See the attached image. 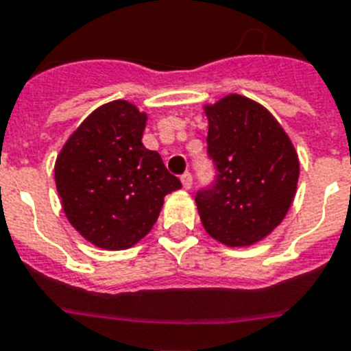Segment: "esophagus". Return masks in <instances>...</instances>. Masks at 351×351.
Returning a JSON list of instances; mask_svg holds the SVG:
<instances>
[{"mask_svg":"<svg viewBox=\"0 0 351 351\" xmlns=\"http://www.w3.org/2000/svg\"><path fill=\"white\" fill-rule=\"evenodd\" d=\"M181 182H182V188H186V190H190L192 188V173L190 172H184L181 176Z\"/></svg>","mask_w":351,"mask_h":351,"instance_id":"1","label":"esophagus"}]
</instances>
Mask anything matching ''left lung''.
Instances as JSON below:
<instances>
[{"mask_svg": "<svg viewBox=\"0 0 351 351\" xmlns=\"http://www.w3.org/2000/svg\"><path fill=\"white\" fill-rule=\"evenodd\" d=\"M208 154L217 181L195 195L206 233L247 247L273 233L298 190L300 159L280 121L251 98L231 93L206 104Z\"/></svg>", "mask_w": 351, "mask_h": 351, "instance_id": "left-lung-1", "label": "left lung"}]
</instances>
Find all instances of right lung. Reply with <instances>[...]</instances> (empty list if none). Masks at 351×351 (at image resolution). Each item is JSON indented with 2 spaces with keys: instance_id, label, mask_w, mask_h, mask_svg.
Returning a JSON list of instances; mask_svg holds the SVG:
<instances>
[{
  "instance_id": "1",
  "label": "right lung",
  "mask_w": 351,
  "mask_h": 351,
  "mask_svg": "<svg viewBox=\"0 0 351 351\" xmlns=\"http://www.w3.org/2000/svg\"><path fill=\"white\" fill-rule=\"evenodd\" d=\"M147 112L112 100L73 130L55 161L66 219L107 251L138 244L152 230L165 195L181 188L156 150L141 143Z\"/></svg>"
}]
</instances>
